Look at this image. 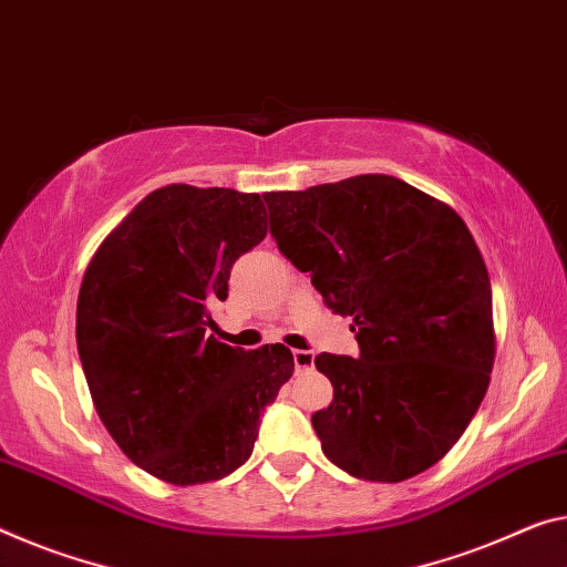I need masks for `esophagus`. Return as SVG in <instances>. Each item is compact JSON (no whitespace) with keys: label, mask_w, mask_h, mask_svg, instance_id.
Here are the masks:
<instances>
[{"label":"esophagus","mask_w":567,"mask_h":567,"mask_svg":"<svg viewBox=\"0 0 567 567\" xmlns=\"http://www.w3.org/2000/svg\"><path fill=\"white\" fill-rule=\"evenodd\" d=\"M293 368L296 372L313 368V352L309 350H293Z\"/></svg>","instance_id":"34e87169"}]
</instances>
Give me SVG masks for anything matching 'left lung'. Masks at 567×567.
Returning a JSON list of instances; mask_svg holds the SVG:
<instances>
[{
    "label": "left lung",
    "instance_id": "obj_1",
    "mask_svg": "<svg viewBox=\"0 0 567 567\" xmlns=\"http://www.w3.org/2000/svg\"><path fill=\"white\" fill-rule=\"evenodd\" d=\"M264 199L278 250L360 344L357 360H313L334 385L311 415L321 451L368 482L425 472L472 423L494 364L492 284L466 223L388 174Z\"/></svg>",
    "mask_w": 567,
    "mask_h": 567
}]
</instances>
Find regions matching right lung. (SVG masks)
<instances>
[{
    "mask_svg": "<svg viewBox=\"0 0 567 567\" xmlns=\"http://www.w3.org/2000/svg\"><path fill=\"white\" fill-rule=\"evenodd\" d=\"M266 238L260 195L169 185L146 195L85 268L75 339L91 398L118 449L162 482L233 474L293 374L284 344L205 337L235 260Z\"/></svg>",
    "mask_w": 567,
    "mask_h": 567,
    "instance_id": "add662e5",
    "label": "right lung"
}]
</instances>
